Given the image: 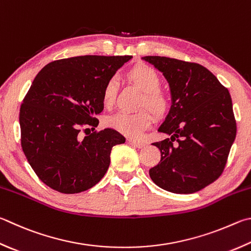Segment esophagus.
I'll return each instance as SVG.
<instances>
[{"mask_svg":"<svg viewBox=\"0 0 251 251\" xmlns=\"http://www.w3.org/2000/svg\"><path fill=\"white\" fill-rule=\"evenodd\" d=\"M127 143L130 144L131 146H134V147H137V148H143L145 147V143L143 141H138V140H134V139H127Z\"/></svg>","mask_w":251,"mask_h":251,"instance_id":"obj_1","label":"esophagus"}]
</instances>
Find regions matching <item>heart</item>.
I'll return each instance as SVG.
<instances>
[{
	"instance_id": "heart-1",
	"label": "heart",
	"mask_w": 251,
	"mask_h": 251,
	"mask_svg": "<svg viewBox=\"0 0 251 251\" xmlns=\"http://www.w3.org/2000/svg\"><path fill=\"white\" fill-rule=\"evenodd\" d=\"M128 79L144 92L140 100V106L149 108L158 117L165 116L169 111V99L160 91L161 79L153 68L140 65L128 72ZM116 90V81L108 79L103 88L102 101L104 105H111L114 102ZM152 116L147 110H140L135 113L117 112L106 120L107 126L120 131L129 138H138L145 129L151 125Z\"/></svg>"
}]
</instances>
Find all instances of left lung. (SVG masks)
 <instances>
[{
  "label": "left lung",
  "instance_id": "left-lung-1",
  "mask_svg": "<svg viewBox=\"0 0 251 251\" xmlns=\"http://www.w3.org/2000/svg\"><path fill=\"white\" fill-rule=\"evenodd\" d=\"M143 59L162 72L172 100L169 114L158 128L170 138L152 144L161 159L149 176L169 192H198L220 177L235 140L230 94L199 63L159 56Z\"/></svg>",
  "mask_w": 251,
  "mask_h": 251
}]
</instances>
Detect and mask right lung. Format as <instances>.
I'll list each match as a JSON object with an SVG mask.
<instances>
[{
	"instance_id": "right-lung-1",
	"label": "right lung",
	"mask_w": 251,
	"mask_h": 251,
	"mask_svg": "<svg viewBox=\"0 0 251 251\" xmlns=\"http://www.w3.org/2000/svg\"><path fill=\"white\" fill-rule=\"evenodd\" d=\"M131 56H79L48 63L36 75L20 110L21 144L27 161L49 188L83 192L101 181L110 154L125 137L99 125L106 81ZM83 130L84 138L79 135Z\"/></svg>"
}]
</instances>
